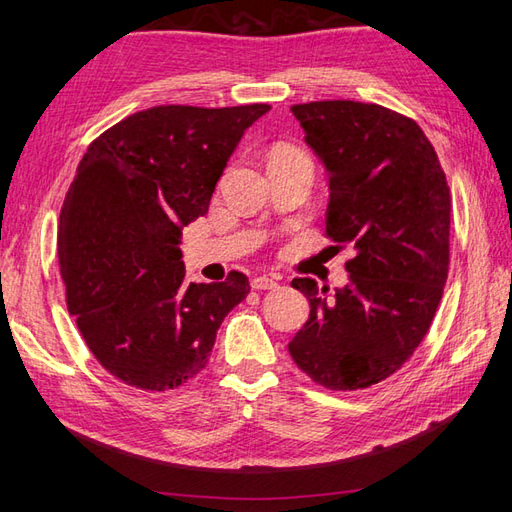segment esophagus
Here are the masks:
<instances>
[{
  "instance_id": "obj_1",
  "label": "esophagus",
  "mask_w": 512,
  "mask_h": 512,
  "mask_svg": "<svg viewBox=\"0 0 512 512\" xmlns=\"http://www.w3.org/2000/svg\"><path fill=\"white\" fill-rule=\"evenodd\" d=\"M250 286H253L255 290H273V288H277V281L273 277L262 275V277H255L253 281H250Z\"/></svg>"
}]
</instances>
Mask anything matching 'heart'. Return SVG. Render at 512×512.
Returning <instances> with one entry per match:
<instances>
[{
    "mask_svg": "<svg viewBox=\"0 0 512 512\" xmlns=\"http://www.w3.org/2000/svg\"><path fill=\"white\" fill-rule=\"evenodd\" d=\"M275 151H297V149H292V147H277Z\"/></svg>",
    "mask_w": 512,
    "mask_h": 512,
    "instance_id": "1",
    "label": "heart"
}]
</instances>
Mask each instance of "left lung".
<instances>
[{"mask_svg":"<svg viewBox=\"0 0 512 512\" xmlns=\"http://www.w3.org/2000/svg\"><path fill=\"white\" fill-rule=\"evenodd\" d=\"M323 165L325 235L352 244L347 284L292 279L310 319L288 352L314 383L365 389L400 369L427 334L449 275L451 195L422 129L374 103L290 107Z\"/></svg>","mask_w":512,"mask_h":512,"instance_id":"1","label":"left lung"}]
</instances>
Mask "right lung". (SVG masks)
I'll list each match as a JSON object with an SVG mask.
<instances>
[{"label": "right lung", "mask_w": 512, "mask_h": 512, "mask_svg": "<svg viewBox=\"0 0 512 512\" xmlns=\"http://www.w3.org/2000/svg\"><path fill=\"white\" fill-rule=\"evenodd\" d=\"M266 103L160 105L127 116L85 151L59 217L68 310L107 372L167 391L209 363L248 277L187 284L182 228L209 211L239 140Z\"/></svg>", "instance_id": "right-lung-1"}]
</instances>
